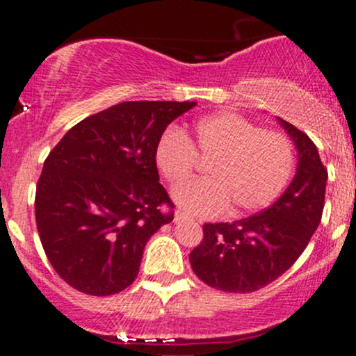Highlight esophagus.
<instances>
[{"instance_id":"34e87169","label":"esophagus","mask_w":356,"mask_h":356,"mask_svg":"<svg viewBox=\"0 0 356 356\" xmlns=\"http://www.w3.org/2000/svg\"><path fill=\"white\" fill-rule=\"evenodd\" d=\"M187 219H189V216H187L186 212L175 211V214H174V222H182V220H187Z\"/></svg>"}]
</instances>
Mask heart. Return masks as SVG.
<instances>
[{
    "mask_svg": "<svg viewBox=\"0 0 356 356\" xmlns=\"http://www.w3.org/2000/svg\"><path fill=\"white\" fill-rule=\"evenodd\" d=\"M195 157L207 161V179L177 186L172 197L184 211L199 216L227 207L232 216L264 209L283 192L295 169L288 137L232 112L199 120L192 140L179 130H167L155 145V165L170 184L194 172Z\"/></svg>",
    "mask_w": 356,
    "mask_h": 356,
    "instance_id": "1",
    "label": "heart"
}]
</instances>
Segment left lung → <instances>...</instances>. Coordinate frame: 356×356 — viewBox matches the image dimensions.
Returning a JSON list of instances; mask_svg holds the SVG:
<instances>
[{
  "label": "left lung",
  "instance_id": "1",
  "mask_svg": "<svg viewBox=\"0 0 356 356\" xmlns=\"http://www.w3.org/2000/svg\"><path fill=\"white\" fill-rule=\"evenodd\" d=\"M298 152L296 174L275 204L234 222L204 224V239L192 249V271L211 288L252 293L288 271L308 246L321 220L328 172L316 145L277 117Z\"/></svg>",
  "mask_w": 356,
  "mask_h": 356
}]
</instances>
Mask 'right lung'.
Listing matches in <instances>:
<instances>
[{"label": "right lung", "instance_id": "right-lung-1", "mask_svg": "<svg viewBox=\"0 0 356 356\" xmlns=\"http://www.w3.org/2000/svg\"><path fill=\"white\" fill-rule=\"evenodd\" d=\"M195 102H122L65 134L43 164L35 216L48 261L72 288L108 296L134 283L147 241L174 219L155 145Z\"/></svg>", "mask_w": 356, "mask_h": 356}]
</instances>
